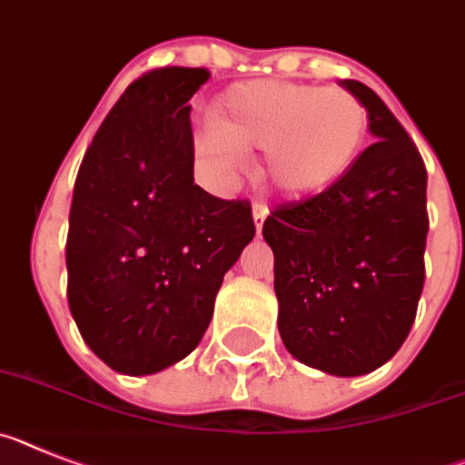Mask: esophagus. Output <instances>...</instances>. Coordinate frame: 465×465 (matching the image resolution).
Returning <instances> with one entry per match:
<instances>
[{
	"label": "esophagus",
	"instance_id": "34e87169",
	"mask_svg": "<svg viewBox=\"0 0 465 465\" xmlns=\"http://www.w3.org/2000/svg\"><path fill=\"white\" fill-rule=\"evenodd\" d=\"M266 215H269V208H266V205H262V203L252 205V224H255L257 233L262 232V224H264Z\"/></svg>",
	"mask_w": 465,
	"mask_h": 465
}]
</instances>
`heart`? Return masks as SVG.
Listing matches in <instances>:
<instances>
[{"instance_id": "1", "label": "heart", "mask_w": 465, "mask_h": 465, "mask_svg": "<svg viewBox=\"0 0 465 465\" xmlns=\"http://www.w3.org/2000/svg\"><path fill=\"white\" fill-rule=\"evenodd\" d=\"M213 126L193 135V154L220 184L243 171V152L264 149L266 183L285 199H309L349 173L362 147L367 112L341 88L311 84H233L210 110Z\"/></svg>"}]
</instances>
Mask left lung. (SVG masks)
I'll use <instances>...</instances> for the list:
<instances>
[{"label": "left lung", "mask_w": 465, "mask_h": 465, "mask_svg": "<svg viewBox=\"0 0 465 465\" xmlns=\"http://www.w3.org/2000/svg\"><path fill=\"white\" fill-rule=\"evenodd\" d=\"M361 100L377 140L339 183L278 205L262 236L273 250L278 332L304 365L362 377L389 362L417 316L426 250V168L401 121L372 88Z\"/></svg>", "instance_id": "left-lung-1"}]
</instances>
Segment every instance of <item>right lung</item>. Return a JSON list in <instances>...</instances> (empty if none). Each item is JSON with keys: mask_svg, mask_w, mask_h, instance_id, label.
<instances>
[{"mask_svg": "<svg viewBox=\"0 0 465 465\" xmlns=\"http://www.w3.org/2000/svg\"><path fill=\"white\" fill-rule=\"evenodd\" d=\"M201 67L140 76L104 116L74 183L67 302L114 372L156 374L208 330L217 290L255 236L248 201L193 184L189 100Z\"/></svg>", "mask_w": 465, "mask_h": 465, "instance_id": "add662e5", "label": "right lung"}]
</instances>
